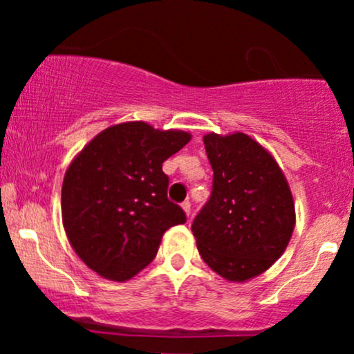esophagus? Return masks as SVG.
<instances>
[{
  "label": "esophagus",
  "mask_w": 354,
  "mask_h": 354,
  "mask_svg": "<svg viewBox=\"0 0 354 354\" xmlns=\"http://www.w3.org/2000/svg\"><path fill=\"white\" fill-rule=\"evenodd\" d=\"M181 208H183V211H185V213H186V216H189V214H191V203H189V201L181 203Z\"/></svg>",
  "instance_id": "esophagus-1"
}]
</instances>
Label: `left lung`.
Masks as SVG:
<instances>
[{"mask_svg": "<svg viewBox=\"0 0 354 354\" xmlns=\"http://www.w3.org/2000/svg\"><path fill=\"white\" fill-rule=\"evenodd\" d=\"M203 141L213 191L191 231L214 273L231 283L248 281L286 250L296 223L293 194L271 153L251 136L208 133Z\"/></svg>", "mask_w": 354, "mask_h": 354, "instance_id": "obj_1", "label": "left lung"}]
</instances>
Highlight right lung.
<instances>
[{"mask_svg":"<svg viewBox=\"0 0 354 354\" xmlns=\"http://www.w3.org/2000/svg\"><path fill=\"white\" fill-rule=\"evenodd\" d=\"M191 135L126 121L103 129L68 166L61 218L75 253L89 270L126 281L153 261L165 231L186 223L168 200L163 163Z\"/></svg>","mask_w":354,"mask_h":354,"instance_id":"obj_1","label":"right lung"}]
</instances>
